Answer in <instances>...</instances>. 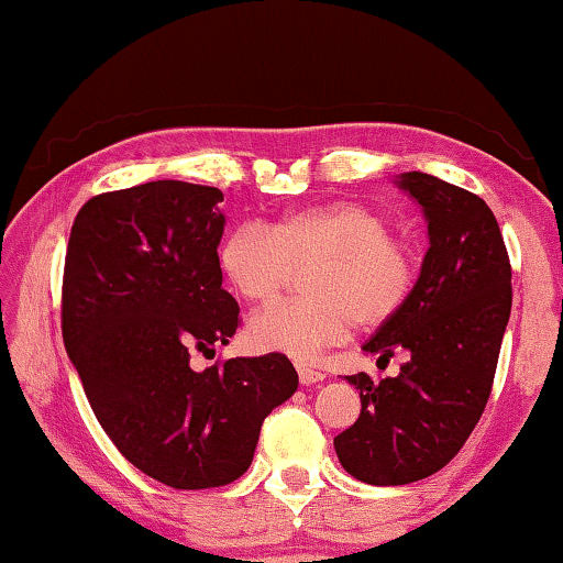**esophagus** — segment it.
<instances>
[{
	"mask_svg": "<svg viewBox=\"0 0 563 563\" xmlns=\"http://www.w3.org/2000/svg\"><path fill=\"white\" fill-rule=\"evenodd\" d=\"M298 377H300V385H318L325 379V375H322L320 369L310 367L308 362H298Z\"/></svg>",
	"mask_w": 563,
	"mask_h": 563,
	"instance_id": "1",
	"label": "esophagus"
}]
</instances>
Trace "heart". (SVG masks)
I'll return each instance as SVG.
<instances>
[{
  "mask_svg": "<svg viewBox=\"0 0 563 563\" xmlns=\"http://www.w3.org/2000/svg\"><path fill=\"white\" fill-rule=\"evenodd\" d=\"M225 280L245 302H273L305 271L298 300L258 312L247 325L255 350L312 360L347 335L375 330L412 298L417 261L383 213L355 201L302 208L268 228L241 223L218 253Z\"/></svg>",
  "mask_w": 563,
  "mask_h": 563,
  "instance_id": "obj_1",
  "label": "heart"
}]
</instances>
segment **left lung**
I'll return each mask as SVG.
<instances>
[{
	"label": "left lung",
	"instance_id": "left-lung-1",
	"mask_svg": "<svg viewBox=\"0 0 563 563\" xmlns=\"http://www.w3.org/2000/svg\"><path fill=\"white\" fill-rule=\"evenodd\" d=\"M395 186L422 208L430 247L405 310L362 350L409 357L379 383L345 377L362 409L335 437L345 472L377 487L424 479L462 450L487 407L511 312V265L489 206L422 170Z\"/></svg>",
	"mask_w": 563,
	"mask_h": 563
}]
</instances>
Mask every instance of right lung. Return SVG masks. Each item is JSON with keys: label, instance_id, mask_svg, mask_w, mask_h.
I'll return each instance as SVG.
<instances>
[{"label": "right lung", "instance_id": "obj_1", "mask_svg": "<svg viewBox=\"0 0 563 563\" xmlns=\"http://www.w3.org/2000/svg\"><path fill=\"white\" fill-rule=\"evenodd\" d=\"M221 201L184 180L111 190L81 206L66 247L62 335L84 393L119 452L174 489L245 474L263 419L298 389L280 352L190 367L241 312L221 288Z\"/></svg>", "mask_w": 563, "mask_h": 563}]
</instances>
